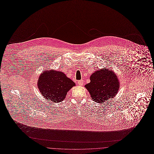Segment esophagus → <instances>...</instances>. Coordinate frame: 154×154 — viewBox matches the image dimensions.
<instances>
[{
	"mask_svg": "<svg viewBox=\"0 0 154 154\" xmlns=\"http://www.w3.org/2000/svg\"><path fill=\"white\" fill-rule=\"evenodd\" d=\"M83 84H84V80H82V79L78 81V84L79 85H80V86L83 85Z\"/></svg>",
	"mask_w": 154,
	"mask_h": 154,
	"instance_id": "1",
	"label": "esophagus"
}]
</instances>
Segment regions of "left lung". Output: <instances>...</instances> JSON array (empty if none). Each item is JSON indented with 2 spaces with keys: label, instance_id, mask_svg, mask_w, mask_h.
Listing matches in <instances>:
<instances>
[{
  "label": "left lung",
  "instance_id": "left-lung-1",
  "mask_svg": "<svg viewBox=\"0 0 154 154\" xmlns=\"http://www.w3.org/2000/svg\"><path fill=\"white\" fill-rule=\"evenodd\" d=\"M91 82L85 85L92 100L104 103L118 92L119 81L114 71L107 68L96 70L90 76Z\"/></svg>",
  "mask_w": 154,
  "mask_h": 154
}]
</instances>
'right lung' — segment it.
<instances>
[{
  "label": "right lung",
  "mask_w": 154,
  "mask_h": 154,
  "mask_svg": "<svg viewBox=\"0 0 154 154\" xmlns=\"http://www.w3.org/2000/svg\"><path fill=\"white\" fill-rule=\"evenodd\" d=\"M37 85L45 99L60 103L65 98L67 92L75 86V84L62 72L47 70L40 76Z\"/></svg>",
  "instance_id": "right-lung-1"
}]
</instances>
